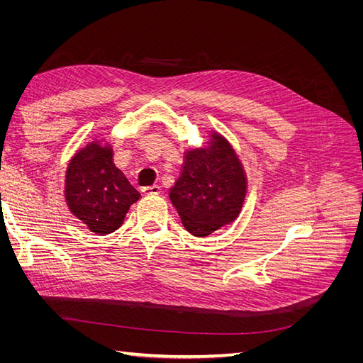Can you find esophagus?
Wrapping results in <instances>:
<instances>
[{"label": "esophagus", "instance_id": "1", "mask_svg": "<svg viewBox=\"0 0 363 363\" xmlns=\"http://www.w3.org/2000/svg\"><path fill=\"white\" fill-rule=\"evenodd\" d=\"M142 192L145 195H159L160 194V188L157 184H152V186H145V188H142Z\"/></svg>", "mask_w": 363, "mask_h": 363}]
</instances>
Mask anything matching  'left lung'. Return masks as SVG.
Here are the masks:
<instances>
[{
  "mask_svg": "<svg viewBox=\"0 0 363 363\" xmlns=\"http://www.w3.org/2000/svg\"><path fill=\"white\" fill-rule=\"evenodd\" d=\"M247 175L230 142L212 131L207 147L184 152L180 177L169 199L184 228L199 238L233 223L242 211Z\"/></svg>",
  "mask_w": 363,
  "mask_h": 363,
  "instance_id": "obj_1",
  "label": "left lung"
}]
</instances>
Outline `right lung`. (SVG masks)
<instances>
[{"mask_svg": "<svg viewBox=\"0 0 363 363\" xmlns=\"http://www.w3.org/2000/svg\"><path fill=\"white\" fill-rule=\"evenodd\" d=\"M92 140L79 150L65 175V200L74 216L96 235H108L124 223L140 194L113 163V150Z\"/></svg>", "mask_w": 363, "mask_h": 363, "instance_id": "obj_1", "label": "right lung"}]
</instances>
